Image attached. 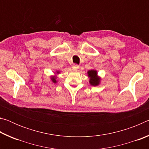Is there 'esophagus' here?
Returning <instances> with one entry per match:
<instances>
[{
	"label": "esophagus",
	"mask_w": 149,
	"mask_h": 149,
	"mask_svg": "<svg viewBox=\"0 0 149 149\" xmlns=\"http://www.w3.org/2000/svg\"><path fill=\"white\" fill-rule=\"evenodd\" d=\"M79 66L77 64H74L72 65V68L74 70H78L79 69Z\"/></svg>",
	"instance_id": "esophagus-1"
}]
</instances>
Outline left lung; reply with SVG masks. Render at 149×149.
<instances>
[{
    "label": "left lung",
    "instance_id": "left-lung-1",
    "mask_svg": "<svg viewBox=\"0 0 149 149\" xmlns=\"http://www.w3.org/2000/svg\"><path fill=\"white\" fill-rule=\"evenodd\" d=\"M88 77H89V84L93 86H97L100 84V77L98 76L97 71L95 70H91L87 72Z\"/></svg>",
    "mask_w": 149,
    "mask_h": 149
}]
</instances>
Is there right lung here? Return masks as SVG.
Here are the masks:
<instances>
[{
    "label": "right lung",
    "mask_w": 149,
    "mask_h": 149,
    "mask_svg": "<svg viewBox=\"0 0 149 149\" xmlns=\"http://www.w3.org/2000/svg\"><path fill=\"white\" fill-rule=\"evenodd\" d=\"M60 74L59 71H56V73H55V74ZM56 78H57L56 75H54V76H51V77H50V79H51V81L54 83V84H56V83L57 82Z\"/></svg>",
    "instance_id": "1"
}]
</instances>
